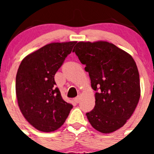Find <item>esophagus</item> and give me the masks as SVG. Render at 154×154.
Listing matches in <instances>:
<instances>
[{
  "instance_id": "1",
  "label": "esophagus",
  "mask_w": 154,
  "mask_h": 154,
  "mask_svg": "<svg viewBox=\"0 0 154 154\" xmlns=\"http://www.w3.org/2000/svg\"><path fill=\"white\" fill-rule=\"evenodd\" d=\"M74 102H75V103H79V102H80V96H77V97H75V98H74Z\"/></svg>"
}]
</instances>
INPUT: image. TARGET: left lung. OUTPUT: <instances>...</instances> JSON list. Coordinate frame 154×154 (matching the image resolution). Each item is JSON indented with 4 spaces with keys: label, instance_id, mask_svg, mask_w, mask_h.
<instances>
[{
    "label": "left lung",
    "instance_id": "8db88e82",
    "mask_svg": "<svg viewBox=\"0 0 154 154\" xmlns=\"http://www.w3.org/2000/svg\"><path fill=\"white\" fill-rule=\"evenodd\" d=\"M94 91L95 105L86 113L97 131L110 133L125 125L134 112L141 95L136 62L130 54L105 41L79 42L74 47Z\"/></svg>",
    "mask_w": 154,
    "mask_h": 154
}]
</instances>
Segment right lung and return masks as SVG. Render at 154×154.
I'll return each instance as SVG.
<instances>
[{"mask_svg":"<svg viewBox=\"0 0 154 154\" xmlns=\"http://www.w3.org/2000/svg\"><path fill=\"white\" fill-rule=\"evenodd\" d=\"M77 42H52L26 56L15 79L18 104L26 120L42 132H54L66 122L72 104L63 99L54 75Z\"/></svg>","mask_w":154,"mask_h":154,"instance_id":"obj_1","label":"right lung"}]
</instances>
